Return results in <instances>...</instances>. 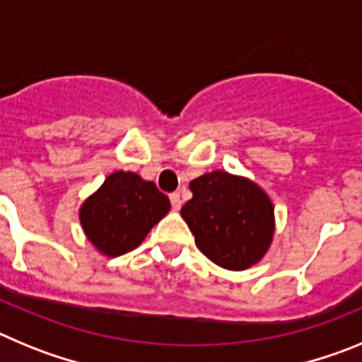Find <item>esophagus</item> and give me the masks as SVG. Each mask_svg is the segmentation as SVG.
<instances>
[{
    "label": "esophagus",
    "mask_w": 362,
    "mask_h": 362,
    "mask_svg": "<svg viewBox=\"0 0 362 362\" xmlns=\"http://www.w3.org/2000/svg\"><path fill=\"white\" fill-rule=\"evenodd\" d=\"M170 203H172V209H174V210L181 209V203H183V201H181V196H179L177 192L170 194Z\"/></svg>",
    "instance_id": "1"
}]
</instances>
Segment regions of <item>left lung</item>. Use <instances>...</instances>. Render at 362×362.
Segmentation results:
<instances>
[{
    "mask_svg": "<svg viewBox=\"0 0 362 362\" xmlns=\"http://www.w3.org/2000/svg\"><path fill=\"white\" fill-rule=\"evenodd\" d=\"M181 216L196 246L226 270H245L263 257L274 235V206L255 183L228 172H210L190 183Z\"/></svg>",
    "mask_w": 362,
    "mask_h": 362,
    "instance_id": "1",
    "label": "left lung"
}]
</instances>
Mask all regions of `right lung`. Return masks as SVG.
<instances>
[{"label": "right lung", "instance_id": "right-lung-1", "mask_svg": "<svg viewBox=\"0 0 362 362\" xmlns=\"http://www.w3.org/2000/svg\"><path fill=\"white\" fill-rule=\"evenodd\" d=\"M170 210L168 197L134 172H114L83 203L79 219L99 252L116 257L141 245L146 233Z\"/></svg>", "mask_w": 362, "mask_h": 362}]
</instances>
